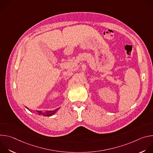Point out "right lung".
Returning a JSON list of instances; mask_svg holds the SVG:
<instances>
[{
	"instance_id": "add662e5",
	"label": "right lung",
	"mask_w": 153,
	"mask_h": 153,
	"mask_svg": "<svg viewBox=\"0 0 153 153\" xmlns=\"http://www.w3.org/2000/svg\"><path fill=\"white\" fill-rule=\"evenodd\" d=\"M27 108L28 109V108ZM59 108H57V109H56V110H53V111H47L45 113H42L40 111H39L38 113H39V114H43L44 116H52V115H53L54 114H55L56 112L59 110Z\"/></svg>"
}]
</instances>
